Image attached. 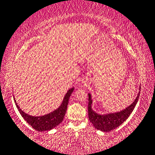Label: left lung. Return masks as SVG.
I'll list each match as a JSON object with an SVG mask.
<instances>
[{
    "label": "left lung",
    "instance_id": "1",
    "mask_svg": "<svg viewBox=\"0 0 155 155\" xmlns=\"http://www.w3.org/2000/svg\"><path fill=\"white\" fill-rule=\"evenodd\" d=\"M139 96H140V92L138 93V95H137L136 98L135 99L134 102L126 109H124V110H121L117 113L100 114L93 110L92 107H91L93 100L91 98V95L88 93V113L89 120L97 130H102L104 132H110L121 125L128 119L133 110H134L135 107L138 102Z\"/></svg>",
    "mask_w": 155,
    "mask_h": 155
}]
</instances>
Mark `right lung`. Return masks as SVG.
<instances>
[{
  "label": "right lung",
  "instance_id": "right-lung-1",
  "mask_svg": "<svg viewBox=\"0 0 155 155\" xmlns=\"http://www.w3.org/2000/svg\"><path fill=\"white\" fill-rule=\"evenodd\" d=\"M74 88H71L67 91L66 95H64L63 101L61 105L57 109L49 114L43 115L40 117H34L31 115L27 114V113L23 112L22 110L19 108L18 104H17L16 100L14 97V100L16 104L17 108L18 109L19 113L21 117L25 119L29 125L32 126L34 129L38 130V131H45V130H50L53 128H55L58 126L64 119L65 113H66L67 104L69 100V97L71 96V93L73 92Z\"/></svg>",
  "mask_w": 155,
  "mask_h": 155
}]
</instances>
